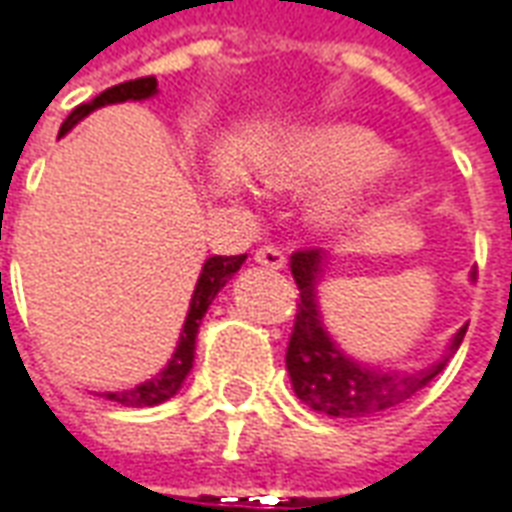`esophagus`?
<instances>
[{
  "label": "esophagus",
  "instance_id": "34e87169",
  "mask_svg": "<svg viewBox=\"0 0 512 512\" xmlns=\"http://www.w3.org/2000/svg\"><path fill=\"white\" fill-rule=\"evenodd\" d=\"M255 263H260V266L266 268H285V263H288V257H285V252L279 249V246H260L255 252Z\"/></svg>",
  "mask_w": 512,
  "mask_h": 512
}]
</instances>
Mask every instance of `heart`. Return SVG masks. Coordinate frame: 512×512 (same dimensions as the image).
I'll list each match as a JSON object with an SVG mask.
<instances>
[{
  "label": "heart",
  "instance_id": "b5f03b06",
  "mask_svg": "<svg viewBox=\"0 0 512 512\" xmlns=\"http://www.w3.org/2000/svg\"><path fill=\"white\" fill-rule=\"evenodd\" d=\"M263 180L271 189L326 186L312 202V222L345 230L395 189L400 164L370 128L329 123L290 136L266 161Z\"/></svg>",
  "mask_w": 512,
  "mask_h": 512
}]
</instances>
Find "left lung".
Listing matches in <instances>:
<instances>
[{"instance_id": "1", "label": "left lung", "mask_w": 512, "mask_h": 512, "mask_svg": "<svg viewBox=\"0 0 512 512\" xmlns=\"http://www.w3.org/2000/svg\"><path fill=\"white\" fill-rule=\"evenodd\" d=\"M323 252L321 249H299L290 255V271L301 290V301L296 304V323L290 332L288 365L293 392L301 403H307L321 414L343 419L376 417L381 411L406 403L408 397L417 395L422 386H428L439 376L447 359L463 343L466 326L452 337L450 351L436 365L419 367L411 373H392L381 367H367L345 356L329 332L323 329L321 310H318V282H321ZM477 279V268L472 271Z\"/></svg>"}]
</instances>
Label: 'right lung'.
Returning a JSON list of instances; mask_svg holds the SVG:
<instances>
[{
    "instance_id": "obj_1",
    "label": "right lung",
    "mask_w": 512,
    "mask_h": 512,
    "mask_svg": "<svg viewBox=\"0 0 512 512\" xmlns=\"http://www.w3.org/2000/svg\"><path fill=\"white\" fill-rule=\"evenodd\" d=\"M156 87V76H142V79H131V82L109 87V90H104L101 95H95L90 104L76 106L71 115L65 117V123H62L60 128V136L68 134L82 117L95 112L98 106L123 104V101H145L150 95H156ZM244 260L246 255H213L205 260V266H202L200 271V279H197V288H194V296H191L189 315H186L183 332H180V343L178 348H175L172 359L167 362V367H164L158 376H153L150 381H145V384L134 386V389H126V392H106V400H115V403L128 408H145L158 406V403H164V400H169L172 395H178V389L183 386V381L189 376L191 365H194V345H197V332H200L202 318H205V312L211 307V301L216 299V293L230 282V277L241 268Z\"/></svg>"
}]
</instances>
